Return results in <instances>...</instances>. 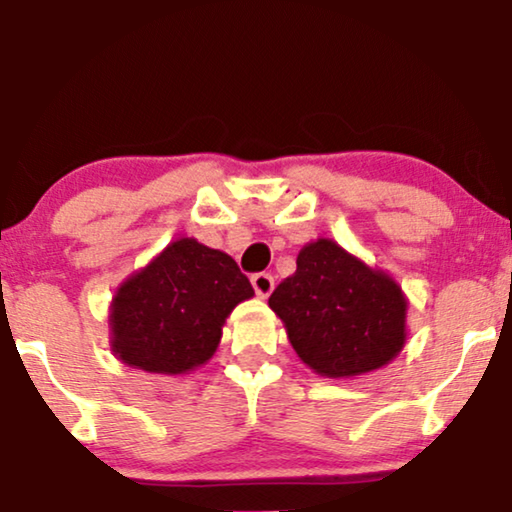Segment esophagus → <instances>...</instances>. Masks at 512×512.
Instances as JSON below:
<instances>
[{
    "mask_svg": "<svg viewBox=\"0 0 512 512\" xmlns=\"http://www.w3.org/2000/svg\"><path fill=\"white\" fill-rule=\"evenodd\" d=\"M251 284H254V291L258 296L268 298L272 289H275V277H272L270 272H256V275L251 277Z\"/></svg>",
    "mask_w": 512,
    "mask_h": 512,
    "instance_id": "obj_1",
    "label": "esophagus"
}]
</instances>
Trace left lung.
<instances>
[{
	"label": "left lung",
	"mask_w": 512,
	"mask_h": 512,
	"mask_svg": "<svg viewBox=\"0 0 512 512\" xmlns=\"http://www.w3.org/2000/svg\"><path fill=\"white\" fill-rule=\"evenodd\" d=\"M296 265V275L272 291L268 305L307 366L328 377H352L401 352L408 305L394 279L331 240L307 244Z\"/></svg>",
	"instance_id": "obj_1"
}]
</instances>
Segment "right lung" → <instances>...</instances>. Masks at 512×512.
I'll use <instances>...</instances> for the list:
<instances>
[{
    "label": "right lung",
    "mask_w": 512,
    "mask_h": 512,
    "mask_svg": "<svg viewBox=\"0 0 512 512\" xmlns=\"http://www.w3.org/2000/svg\"><path fill=\"white\" fill-rule=\"evenodd\" d=\"M251 296L233 258L181 237L118 289L111 347L146 373H186L212 359L223 321Z\"/></svg>",
    "instance_id": "obj_1"
}]
</instances>
